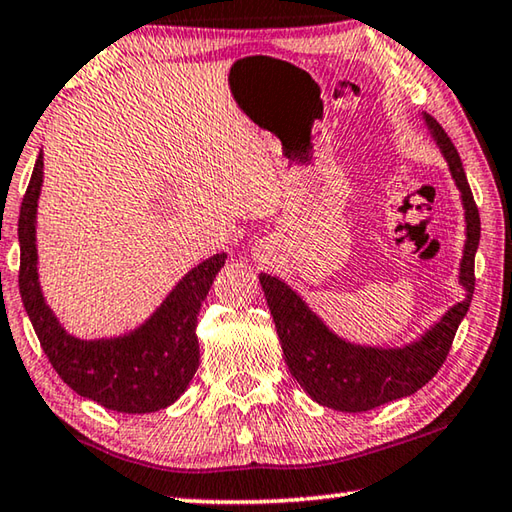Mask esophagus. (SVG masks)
I'll use <instances>...</instances> for the list:
<instances>
[{"label":"esophagus","instance_id":"34e87169","mask_svg":"<svg viewBox=\"0 0 512 512\" xmlns=\"http://www.w3.org/2000/svg\"><path fill=\"white\" fill-rule=\"evenodd\" d=\"M255 250H257V253H255L257 259H264V250H259V248H255Z\"/></svg>","mask_w":512,"mask_h":512}]
</instances>
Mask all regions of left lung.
I'll return each mask as SVG.
<instances>
[{"mask_svg":"<svg viewBox=\"0 0 512 512\" xmlns=\"http://www.w3.org/2000/svg\"><path fill=\"white\" fill-rule=\"evenodd\" d=\"M422 119L431 140L443 153L456 189L461 192L465 214V246L461 268H458V284L465 291L461 302L449 307L415 341L400 348H379V345H361L341 339L287 282L275 275L259 273V284L271 309L277 336H280L284 361L311 400L327 409L361 413L420 391L443 366L456 329L470 309L474 293V255L481 237L479 210H476L463 162L452 140L427 112Z\"/></svg>","mask_w":512,"mask_h":512,"instance_id":"left-lung-1","label":"left lung"}]
</instances>
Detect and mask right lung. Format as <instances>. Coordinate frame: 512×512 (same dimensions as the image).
<instances>
[{
    "instance_id": "add662e5",
    "label": "right lung",
    "mask_w": 512,
    "mask_h": 512,
    "mask_svg": "<svg viewBox=\"0 0 512 512\" xmlns=\"http://www.w3.org/2000/svg\"><path fill=\"white\" fill-rule=\"evenodd\" d=\"M42 151L20 207V296L42 350L60 379L81 397L117 413L162 411L187 391L198 368L196 323L216 273L228 255L216 253L178 280L153 314L131 332L83 339L60 325L38 273V201L45 178Z\"/></svg>"
}]
</instances>
